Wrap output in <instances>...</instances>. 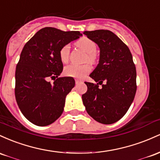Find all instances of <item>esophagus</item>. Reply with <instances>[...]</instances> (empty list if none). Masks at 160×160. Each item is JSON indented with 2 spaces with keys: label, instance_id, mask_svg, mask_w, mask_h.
<instances>
[{
  "label": "esophagus",
  "instance_id": "obj_1",
  "mask_svg": "<svg viewBox=\"0 0 160 160\" xmlns=\"http://www.w3.org/2000/svg\"><path fill=\"white\" fill-rule=\"evenodd\" d=\"M82 82V81L80 80V79H75V83H76V84L80 83V82Z\"/></svg>",
  "mask_w": 160,
  "mask_h": 160
}]
</instances>
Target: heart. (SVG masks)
I'll return each mask as SVG.
<instances>
[{"instance_id": "heart-1", "label": "heart", "mask_w": 160, "mask_h": 160, "mask_svg": "<svg viewBox=\"0 0 160 160\" xmlns=\"http://www.w3.org/2000/svg\"><path fill=\"white\" fill-rule=\"evenodd\" d=\"M76 45L78 48H82L86 53H88L86 60H88L90 62L94 63L97 60L96 51H97V44L94 41L88 38L87 37H82L76 41ZM60 58L61 61L64 63L68 62L70 54V46L69 44H65L60 48ZM91 71V66L88 64L84 65H75L71 64L67 66L64 69V72L66 75L73 78H82L85 77L88 73Z\"/></svg>"}]
</instances>
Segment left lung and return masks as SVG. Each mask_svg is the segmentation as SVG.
I'll return each mask as SVG.
<instances>
[{"instance_id":"1","label":"left lung","mask_w":160,"mask_h":160,"mask_svg":"<svg viewBox=\"0 0 160 160\" xmlns=\"http://www.w3.org/2000/svg\"><path fill=\"white\" fill-rule=\"evenodd\" d=\"M84 34L100 48V60L90 75L98 83L85 82L88 91L82 95L83 104L97 122L114 123L126 113L135 96L137 74L132 55L128 46L111 31H85ZM99 84L102 85L101 89Z\"/></svg>"}]
</instances>
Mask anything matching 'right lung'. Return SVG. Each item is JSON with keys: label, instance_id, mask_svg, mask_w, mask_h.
Here are the masks:
<instances>
[{"label": "right lung", "instance_id": "1", "mask_svg": "<svg viewBox=\"0 0 160 160\" xmlns=\"http://www.w3.org/2000/svg\"><path fill=\"white\" fill-rule=\"evenodd\" d=\"M78 31L41 28L25 44L16 68L15 97L23 116L34 125L46 126L63 112L66 95L75 86L72 77H60L62 46L76 40ZM55 78L53 83L48 79Z\"/></svg>", "mask_w": 160, "mask_h": 160}]
</instances>
